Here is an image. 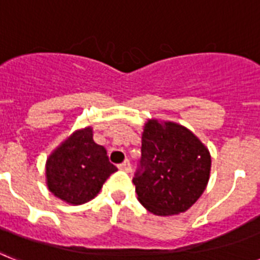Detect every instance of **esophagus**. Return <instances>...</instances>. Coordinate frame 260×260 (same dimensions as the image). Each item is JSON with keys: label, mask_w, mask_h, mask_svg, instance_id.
Here are the masks:
<instances>
[{"label": "esophagus", "mask_w": 260, "mask_h": 260, "mask_svg": "<svg viewBox=\"0 0 260 260\" xmlns=\"http://www.w3.org/2000/svg\"><path fill=\"white\" fill-rule=\"evenodd\" d=\"M119 170L124 171V172H129V171H131V163H129V161H128V160H125L124 163L120 164Z\"/></svg>", "instance_id": "obj_1"}]
</instances>
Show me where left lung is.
Listing matches in <instances>:
<instances>
[{"label": "left lung", "instance_id": "obj_1", "mask_svg": "<svg viewBox=\"0 0 260 260\" xmlns=\"http://www.w3.org/2000/svg\"><path fill=\"white\" fill-rule=\"evenodd\" d=\"M210 174V151L192 131L174 121H145L134 184L137 200L151 214L185 212L202 196Z\"/></svg>", "mask_w": 260, "mask_h": 260}]
</instances>
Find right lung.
<instances>
[{
    "mask_svg": "<svg viewBox=\"0 0 260 260\" xmlns=\"http://www.w3.org/2000/svg\"><path fill=\"white\" fill-rule=\"evenodd\" d=\"M117 168L107 149L93 140V128L76 129L52 151L45 163L46 187L56 198L80 206L97 196Z\"/></svg>",
    "mask_w": 260,
    "mask_h": 260,
    "instance_id": "1",
    "label": "right lung"
}]
</instances>
